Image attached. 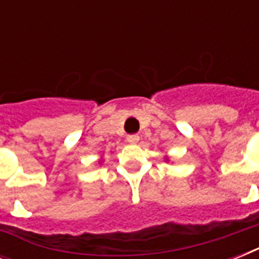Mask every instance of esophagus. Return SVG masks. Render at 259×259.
<instances>
[{
  "mask_svg": "<svg viewBox=\"0 0 259 259\" xmlns=\"http://www.w3.org/2000/svg\"><path fill=\"white\" fill-rule=\"evenodd\" d=\"M126 140H127V142H130V144H137V142L140 141V136H138V134H129V136L126 137Z\"/></svg>",
  "mask_w": 259,
  "mask_h": 259,
  "instance_id": "34e87169",
  "label": "esophagus"
}]
</instances>
